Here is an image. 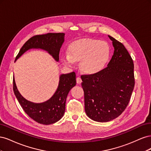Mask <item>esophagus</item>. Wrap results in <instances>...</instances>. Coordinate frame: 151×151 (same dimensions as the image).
Here are the masks:
<instances>
[{
	"label": "esophagus",
	"mask_w": 151,
	"mask_h": 151,
	"mask_svg": "<svg viewBox=\"0 0 151 151\" xmlns=\"http://www.w3.org/2000/svg\"><path fill=\"white\" fill-rule=\"evenodd\" d=\"M76 81H77V84H81V83H82V79H81V78L80 77H77Z\"/></svg>",
	"instance_id": "34e87169"
}]
</instances>
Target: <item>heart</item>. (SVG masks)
I'll use <instances>...</instances> for the list:
<instances>
[{
    "label": "heart",
    "instance_id": "b5f03b06",
    "mask_svg": "<svg viewBox=\"0 0 151 151\" xmlns=\"http://www.w3.org/2000/svg\"><path fill=\"white\" fill-rule=\"evenodd\" d=\"M110 56V48L107 43L96 39H83L76 41L68 47V54L62 56L65 65L73 66L76 62H81L82 71L94 75L101 71Z\"/></svg>",
    "mask_w": 151,
    "mask_h": 151
}]
</instances>
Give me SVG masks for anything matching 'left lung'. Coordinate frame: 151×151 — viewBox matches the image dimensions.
Returning <instances> with one entry per match:
<instances>
[{"mask_svg": "<svg viewBox=\"0 0 151 151\" xmlns=\"http://www.w3.org/2000/svg\"><path fill=\"white\" fill-rule=\"evenodd\" d=\"M114 53L108 67L94 75L81 76L85 111L91 120L108 122L125 110L133 92L134 65L122 43L112 36Z\"/></svg>", "mask_w": 151, "mask_h": 151, "instance_id": "1", "label": "left lung"}]
</instances>
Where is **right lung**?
<instances>
[{"mask_svg":"<svg viewBox=\"0 0 151 151\" xmlns=\"http://www.w3.org/2000/svg\"><path fill=\"white\" fill-rule=\"evenodd\" d=\"M64 33H47L36 35L24 44L17 55L15 62L30 49H42L47 52L56 62L59 61V52L64 42ZM76 85L74 72L62 74L59 77L58 88L47 101L36 103L28 101L20 94L13 78V90L17 99L25 113L32 119L41 124L50 125L60 120L65 111V102L70 89Z\"/></svg>","mask_w":151,"mask_h":151,"instance_id":"1","label":"right lung"}]
</instances>
